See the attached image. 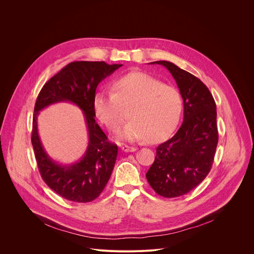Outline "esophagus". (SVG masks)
Returning a JSON list of instances; mask_svg holds the SVG:
<instances>
[{"mask_svg":"<svg viewBox=\"0 0 254 254\" xmlns=\"http://www.w3.org/2000/svg\"><path fill=\"white\" fill-rule=\"evenodd\" d=\"M122 150L126 153H132V152H135L136 149L134 147H130V146H127V144H125V146L122 147Z\"/></svg>","mask_w":254,"mask_h":254,"instance_id":"obj_1","label":"esophagus"}]
</instances>
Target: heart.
Masks as SVG:
<instances>
[{
    "instance_id": "obj_1",
    "label": "heart",
    "mask_w": 254,
    "mask_h": 254,
    "mask_svg": "<svg viewBox=\"0 0 254 254\" xmlns=\"http://www.w3.org/2000/svg\"><path fill=\"white\" fill-rule=\"evenodd\" d=\"M113 91L99 90L93 96V111L111 131L120 128L127 115L130 119L119 131L121 140L146 138L157 142L169 136L179 125L183 99L178 89L163 84L141 71H133L114 81Z\"/></svg>"
}]
</instances>
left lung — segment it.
Instances as JSON below:
<instances>
[{
	"label": "left lung",
	"instance_id": "obj_1",
	"mask_svg": "<svg viewBox=\"0 0 254 254\" xmlns=\"http://www.w3.org/2000/svg\"><path fill=\"white\" fill-rule=\"evenodd\" d=\"M151 63L170 71L184 101L182 126L158 146L155 162L146 174L158 195L174 198L196 188L212 168L218 143L216 103L208 87L188 71L169 61Z\"/></svg>",
	"mask_w": 254,
	"mask_h": 254
}]
</instances>
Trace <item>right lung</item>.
Segmentation results:
<instances>
[{
	"label": "right lung",
	"instance_id": "add662e5",
	"mask_svg": "<svg viewBox=\"0 0 254 254\" xmlns=\"http://www.w3.org/2000/svg\"><path fill=\"white\" fill-rule=\"evenodd\" d=\"M123 64H107L104 61H74L63 67L42 87L36 99L33 116L32 146L39 172L44 182L66 200L87 203L96 199L111 178L118 146L95 123L93 96L96 87L106 76ZM70 101L85 114L89 129V147L82 160L70 166L55 163L43 149L37 127V116L46 106Z\"/></svg>",
	"mask_w": 254,
	"mask_h": 254
}]
</instances>
